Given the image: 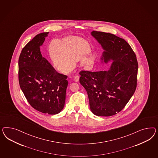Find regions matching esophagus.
I'll return each mask as SVG.
<instances>
[{"label": "esophagus", "mask_w": 158, "mask_h": 158, "mask_svg": "<svg viewBox=\"0 0 158 158\" xmlns=\"http://www.w3.org/2000/svg\"><path fill=\"white\" fill-rule=\"evenodd\" d=\"M74 81H77V82H78V81H79V75L75 76V77H74Z\"/></svg>", "instance_id": "34e87169"}]
</instances>
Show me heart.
I'll list each match as a JSON object with an SVG mask.
<instances>
[{
	"instance_id": "heart-1",
	"label": "heart",
	"mask_w": 158,
	"mask_h": 158,
	"mask_svg": "<svg viewBox=\"0 0 158 158\" xmlns=\"http://www.w3.org/2000/svg\"><path fill=\"white\" fill-rule=\"evenodd\" d=\"M86 42L75 36H66L51 40L48 45V55L53 67L59 72L67 74L76 67V61L80 65L87 68L96 59L94 53L87 52Z\"/></svg>"
}]
</instances>
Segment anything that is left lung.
<instances>
[{
    "label": "left lung",
    "mask_w": 158,
    "mask_h": 158,
    "mask_svg": "<svg viewBox=\"0 0 158 158\" xmlns=\"http://www.w3.org/2000/svg\"><path fill=\"white\" fill-rule=\"evenodd\" d=\"M48 32L38 34L24 47L19 60L21 90L29 104L44 114L56 115L65 105L67 77L58 73L42 57L40 47Z\"/></svg>",
    "instance_id": "obj_1"
}]
</instances>
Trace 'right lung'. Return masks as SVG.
<instances>
[{"label":"right lung","mask_w":158,"mask_h":158,"mask_svg":"<svg viewBox=\"0 0 158 158\" xmlns=\"http://www.w3.org/2000/svg\"><path fill=\"white\" fill-rule=\"evenodd\" d=\"M91 36L104 50L101 63L112 62L106 71L79 73V81L86 89L91 112L98 116H110L123 109L137 87L136 56L123 39L93 31Z\"/></svg>","instance_id":"right-lung-1"}]
</instances>
